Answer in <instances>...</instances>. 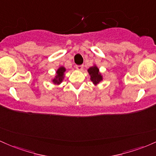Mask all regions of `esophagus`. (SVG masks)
<instances>
[{
	"label": "esophagus",
	"instance_id": "esophagus-1",
	"mask_svg": "<svg viewBox=\"0 0 156 156\" xmlns=\"http://www.w3.org/2000/svg\"><path fill=\"white\" fill-rule=\"evenodd\" d=\"M76 69L78 70V71H83V66H76Z\"/></svg>",
	"mask_w": 156,
	"mask_h": 156
}]
</instances>
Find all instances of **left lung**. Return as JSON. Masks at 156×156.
<instances>
[{
  "label": "left lung",
  "mask_w": 156,
  "mask_h": 156,
  "mask_svg": "<svg viewBox=\"0 0 156 156\" xmlns=\"http://www.w3.org/2000/svg\"><path fill=\"white\" fill-rule=\"evenodd\" d=\"M87 72L90 75V80L94 85H97L103 80V76L99 71V68L95 64L87 69Z\"/></svg>",
  "instance_id": "8db88e82"
}]
</instances>
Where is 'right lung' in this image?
<instances>
[{"label":"right lung","instance_id":"obj_1","mask_svg":"<svg viewBox=\"0 0 156 156\" xmlns=\"http://www.w3.org/2000/svg\"><path fill=\"white\" fill-rule=\"evenodd\" d=\"M66 71V69L64 66H60L58 68V69L56 71L55 76H54V78L51 79V82L55 85H60L62 83V81L64 80L65 77V73Z\"/></svg>","mask_w":156,"mask_h":156}]
</instances>
